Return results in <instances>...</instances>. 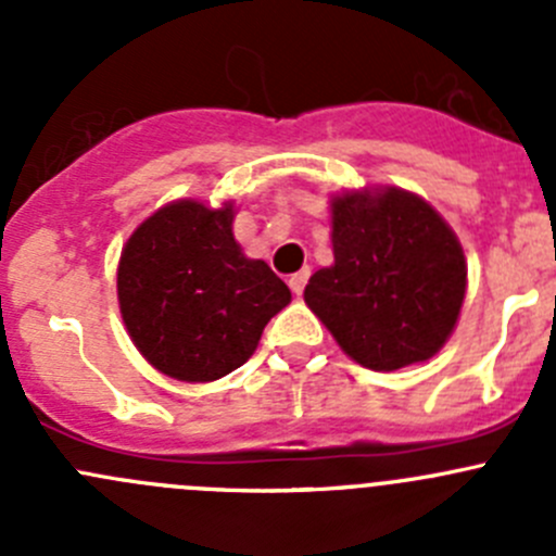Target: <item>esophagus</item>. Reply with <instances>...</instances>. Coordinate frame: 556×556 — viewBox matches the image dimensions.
<instances>
[{
    "label": "esophagus",
    "instance_id": "esophagus-1",
    "mask_svg": "<svg viewBox=\"0 0 556 556\" xmlns=\"http://www.w3.org/2000/svg\"><path fill=\"white\" fill-rule=\"evenodd\" d=\"M309 268H301V271H295V274H290V290H293L295 295H301L304 293V288H306V282H309Z\"/></svg>",
    "mask_w": 556,
    "mask_h": 556
}]
</instances>
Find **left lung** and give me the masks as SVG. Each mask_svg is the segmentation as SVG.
<instances>
[{
  "instance_id": "obj_1",
  "label": "left lung",
  "mask_w": 556,
  "mask_h": 556,
  "mask_svg": "<svg viewBox=\"0 0 556 556\" xmlns=\"http://www.w3.org/2000/svg\"><path fill=\"white\" fill-rule=\"evenodd\" d=\"M333 257L304 290L341 350L374 371L428 361L465 299V257L419 195L387 188L333 199Z\"/></svg>"
}]
</instances>
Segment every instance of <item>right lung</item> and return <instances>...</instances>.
I'll use <instances>...</instances> for the list:
<instances>
[{"mask_svg": "<svg viewBox=\"0 0 556 556\" xmlns=\"http://www.w3.org/2000/svg\"><path fill=\"white\" fill-rule=\"evenodd\" d=\"M233 210L174 201L128 239L117 266L121 314L137 350L166 377L212 382L244 366L290 290L244 257Z\"/></svg>", "mask_w": 556, "mask_h": 556, "instance_id": "1", "label": "right lung"}]
</instances>
